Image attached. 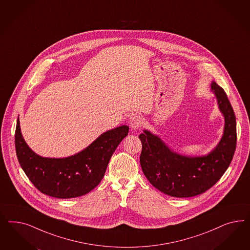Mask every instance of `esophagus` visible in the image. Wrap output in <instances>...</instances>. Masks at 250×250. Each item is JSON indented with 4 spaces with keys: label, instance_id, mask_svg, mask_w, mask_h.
I'll return each instance as SVG.
<instances>
[{
    "label": "esophagus",
    "instance_id": "34e87169",
    "mask_svg": "<svg viewBox=\"0 0 250 250\" xmlns=\"http://www.w3.org/2000/svg\"><path fill=\"white\" fill-rule=\"evenodd\" d=\"M129 125L133 130H136L141 127V125H143V119L140 115H132L129 119Z\"/></svg>",
    "mask_w": 250,
    "mask_h": 250
}]
</instances>
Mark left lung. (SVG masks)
Returning <instances> with one entry per match:
<instances>
[{
    "mask_svg": "<svg viewBox=\"0 0 250 250\" xmlns=\"http://www.w3.org/2000/svg\"><path fill=\"white\" fill-rule=\"evenodd\" d=\"M211 88L225 117L218 145L203 157H186L171 150L158 136L144 130L140 165L152 185L167 195L186 198L204 193L219 181L230 165L236 146V122L227 93L212 82Z\"/></svg>",
    "mask_w": 250,
    "mask_h": 250,
    "instance_id": "1",
    "label": "left lung"
}]
</instances>
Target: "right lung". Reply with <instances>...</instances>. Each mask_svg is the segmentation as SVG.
Wrapping results in <instances>:
<instances>
[{"label": "right lung", "mask_w": 250, "mask_h": 250, "mask_svg": "<svg viewBox=\"0 0 250 250\" xmlns=\"http://www.w3.org/2000/svg\"><path fill=\"white\" fill-rule=\"evenodd\" d=\"M128 131L127 125L109 130L74 156L51 159L39 156L27 146L18 118L15 136L16 156L25 175L42 193L59 199L83 196L103 180L112 155Z\"/></svg>", "instance_id": "add662e5"}]
</instances>
